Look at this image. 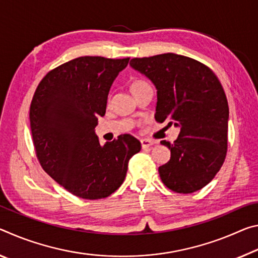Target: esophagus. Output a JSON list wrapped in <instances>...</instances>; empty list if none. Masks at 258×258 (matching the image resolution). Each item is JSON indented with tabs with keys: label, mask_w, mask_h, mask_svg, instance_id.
<instances>
[{
	"label": "esophagus",
	"mask_w": 258,
	"mask_h": 258,
	"mask_svg": "<svg viewBox=\"0 0 258 258\" xmlns=\"http://www.w3.org/2000/svg\"><path fill=\"white\" fill-rule=\"evenodd\" d=\"M141 144H142L143 149H149V147H151L152 145H153L154 143L152 142V141H150V139H141Z\"/></svg>",
	"instance_id": "esophagus-1"
}]
</instances>
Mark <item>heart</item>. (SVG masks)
Segmentation results:
<instances>
[{
	"label": "heart",
	"instance_id": "heart-1",
	"mask_svg": "<svg viewBox=\"0 0 258 258\" xmlns=\"http://www.w3.org/2000/svg\"><path fill=\"white\" fill-rule=\"evenodd\" d=\"M145 86H149V83L144 81V80H136V81H134L133 84H132V90L134 92V91L141 89V88L145 87Z\"/></svg>",
	"mask_w": 258,
	"mask_h": 258
}]
</instances>
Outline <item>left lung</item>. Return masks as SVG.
Wrapping results in <instances>:
<instances>
[{"instance_id": "obj_1", "label": "left lung", "mask_w": 258, "mask_h": 258, "mask_svg": "<svg viewBox=\"0 0 258 258\" xmlns=\"http://www.w3.org/2000/svg\"><path fill=\"white\" fill-rule=\"evenodd\" d=\"M133 69L158 90L155 120L180 128L171 152L159 167L161 180L177 193H193L216 176L227 152L229 104L216 74L196 59L176 53L133 58Z\"/></svg>"}]
</instances>
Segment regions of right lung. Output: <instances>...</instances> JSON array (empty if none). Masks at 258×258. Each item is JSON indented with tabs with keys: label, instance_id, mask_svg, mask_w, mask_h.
I'll return each mask as SVG.
<instances>
[{
	"label": "right lung",
	"instance_id": "add662e5",
	"mask_svg": "<svg viewBox=\"0 0 258 258\" xmlns=\"http://www.w3.org/2000/svg\"><path fill=\"white\" fill-rule=\"evenodd\" d=\"M129 59L75 58L49 71L34 92L29 121L37 160L52 179L82 199L115 192L129 160L141 151V142L132 135H120L104 146L95 135L109 88Z\"/></svg>",
	"mask_w": 258,
	"mask_h": 258
}]
</instances>
